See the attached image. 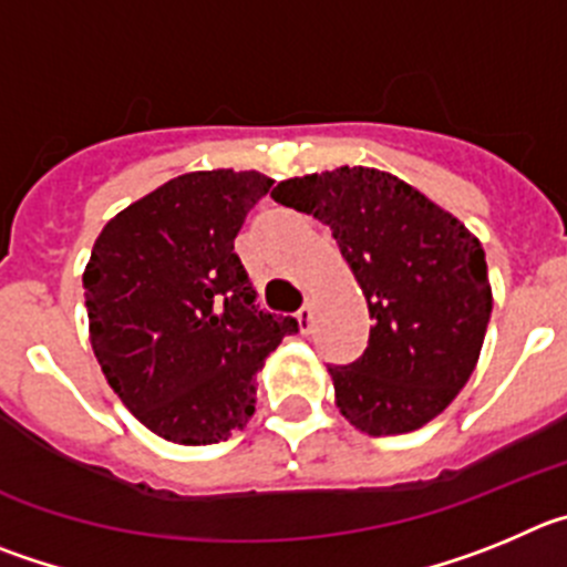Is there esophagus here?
<instances>
[{"mask_svg": "<svg viewBox=\"0 0 567 567\" xmlns=\"http://www.w3.org/2000/svg\"><path fill=\"white\" fill-rule=\"evenodd\" d=\"M310 319H313V313H310V305H302V308L296 310V321H299V333L302 336L310 333Z\"/></svg>", "mask_w": 567, "mask_h": 567, "instance_id": "34e87169", "label": "esophagus"}]
</instances>
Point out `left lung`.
<instances>
[{"instance_id": "8db88e82", "label": "left lung", "mask_w": 567, "mask_h": 567, "mask_svg": "<svg viewBox=\"0 0 567 567\" xmlns=\"http://www.w3.org/2000/svg\"><path fill=\"white\" fill-rule=\"evenodd\" d=\"M271 197L333 231L367 296V350L328 367L341 415L372 437L421 430L481 355L492 316L481 239L410 183L364 166L290 177Z\"/></svg>"}]
</instances>
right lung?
Returning <instances> with one entry per match:
<instances>
[{
  "mask_svg": "<svg viewBox=\"0 0 567 567\" xmlns=\"http://www.w3.org/2000/svg\"><path fill=\"white\" fill-rule=\"evenodd\" d=\"M271 186L259 172H188L95 239L84 271L95 359L126 410L166 441L206 446L243 430L257 404L254 375L299 330L254 305L234 254Z\"/></svg>",
  "mask_w": 567,
  "mask_h": 567,
  "instance_id": "1",
  "label": "right lung"
}]
</instances>
